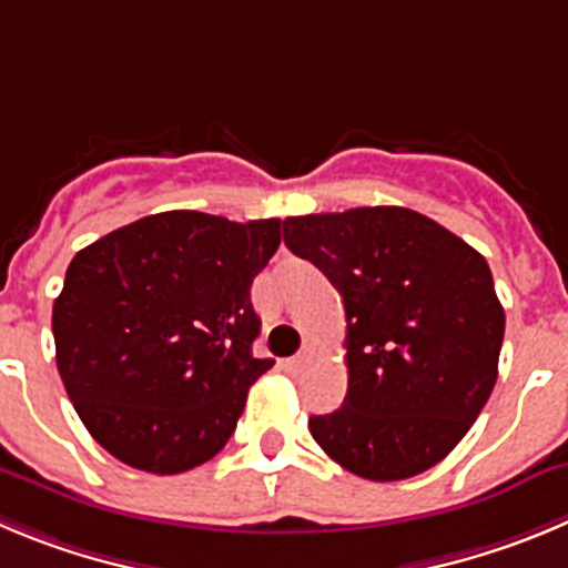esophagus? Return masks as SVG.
<instances>
[{"instance_id": "obj_1", "label": "esophagus", "mask_w": 568, "mask_h": 568, "mask_svg": "<svg viewBox=\"0 0 568 568\" xmlns=\"http://www.w3.org/2000/svg\"><path fill=\"white\" fill-rule=\"evenodd\" d=\"M311 362H314V347H305L300 356H294V358H288V362H285V369H288L291 375H296V373H302V369L308 367Z\"/></svg>"}]
</instances>
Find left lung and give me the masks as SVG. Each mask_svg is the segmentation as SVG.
<instances>
[{
	"label": "left lung",
	"mask_w": 568,
	"mask_h": 568,
	"mask_svg": "<svg viewBox=\"0 0 568 568\" xmlns=\"http://www.w3.org/2000/svg\"><path fill=\"white\" fill-rule=\"evenodd\" d=\"M283 241L342 294L347 395L308 420L322 452L373 481L423 474L485 409L505 338L487 260L406 206L283 221Z\"/></svg>",
	"instance_id": "left-lung-1"
}]
</instances>
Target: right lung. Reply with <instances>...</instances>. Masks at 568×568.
<instances>
[{"label": "right lung", "mask_w": 568, "mask_h": 568, "mask_svg": "<svg viewBox=\"0 0 568 568\" xmlns=\"http://www.w3.org/2000/svg\"><path fill=\"white\" fill-rule=\"evenodd\" d=\"M280 246V219L156 212L72 257L52 305L55 362L78 417L111 457L184 474L226 445L254 358L252 280Z\"/></svg>", "instance_id": "add662e5"}]
</instances>
